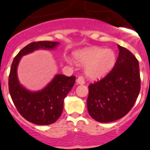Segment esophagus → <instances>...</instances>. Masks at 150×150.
<instances>
[{
  "label": "esophagus",
  "instance_id": "obj_1",
  "mask_svg": "<svg viewBox=\"0 0 150 150\" xmlns=\"http://www.w3.org/2000/svg\"><path fill=\"white\" fill-rule=\"evenodd\" d=\"M76 82L79 85H84L85 84V80H84V78L82 76H79L77 79H76Z\"/></svg>",
  "mask_w": 150,
  "mask_h": 150
}]
</instances>
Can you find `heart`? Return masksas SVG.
I'll return each mask as SVG.
<instances>
[{
    "label": "heart",
    "mask_w": 150,
    "mask_h": 150,
    "mask_svg": "<svg viewBox=\"0 0 150 150\" xmlns=\"http://www.w3.org/2000/svg\"><path fill=\"white\" fill-rule=\"evenodd\" d=\"M74 57L79 65H85V72L88 79L98 80L111 71L117 56L111 49L91 47L76 52Z\"/></svg>",
    "instance_id": "1"
}]
</instances>
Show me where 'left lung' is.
Here are the masks:
<instances>
[{
	"mask_svg": "<svg viewBox=\"0 0 150 150\" xmlns=\"http://www.w3.org/2000/svg\"><path fill=\"white\" fill-rule=\"evenodd\" d=\"M114 68L99 81L88 86L87 107L90 116L100 123L115 121L131 110L140 91L138 60L126 48L117 46Z\"/></svg>",
	"mask_w": 150,
	"mask_h": 150,
	"instance_id": "1",
	"label": "left lung"
}]
</instances>
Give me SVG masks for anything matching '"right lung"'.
I'll return each mask as SVG.
<instances>
[{
  "label": "right lung",
  "mask_w": 150,
  "mask_h": 150,
  "mask_svg": "<svg viewBox=\"0 0 150 150\" xmlns=\"http://www.w3.org/2000/svg\"><path fill=\"white\" fill-rule=\"evenodd\" d=\"M58 42L40 41L28 44L19 52L12 62L9 75V91L15 107L23 117L37 125H49L59 118L63 110L64 99L72 88L75 77L56 75L43 89L27 90L19 82L17 66L22 56L37 50H53Z\"/></svg>",
  "instance_id": "1"
}]
</instances>
